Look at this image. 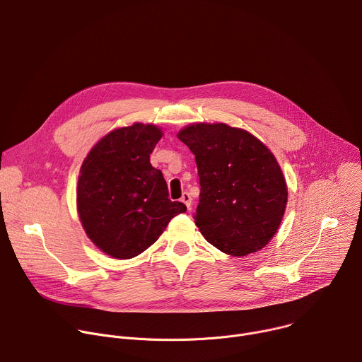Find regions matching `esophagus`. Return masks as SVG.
Instances as JSON below:
<instances>
[{"label":"esophagus","mask_w":362,"mask_h":362,"mask_svg":"<svg viewBox=\"0 0 362 362\" xmlns=\"http://www.w3.org/2000/svg\"><path fill=\"white\" fill-rule=\"evenodd\" d=\"M180 200L186 204V208H187V209H190V204H192V196H190L187 192H185V193L182 194Z\"/></svg>","instance_id":"34e87169"}]
</instances>
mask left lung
I'll list each match as a JSON object with an SVG mask.
<instances>
[{"label":"left lung","mask_w":362,"mask_h":362,"mask_svg":"<svg viewBox=\"0 0 362 362\" xmlns=\"http://www.w3.org/2000/svg\"><path fill=\"white\" fill-rule=\"evenodd\" d=\"M177 139L194 154L200 196L193 219L204 239L232 256L265 247L288 203L274 153L249 132L225 123H193Z\"/></svg>","instance_id":"8db88e82"}]
</instances>
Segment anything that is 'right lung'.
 <instances>
[{
	"instance_id": "right-lung-1",
	"label": "right lung",
	"mask_w": 362,
	"mask_h": 362,
	"mask_svg": "<svg viewBox=\"0 0 362 362\" xmlns=\"http://www.w3.org/2000/svg\"><path fill=\"white\" fill-rule=\"evenodd\" d=\"M163 132L134 123L103 136L80 168L77 212L88 239L116 259H130L159 239L186 206L169 199L166 180L150 163Z\"/></svg>"
}]
</instances>
